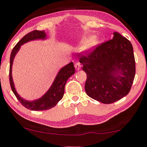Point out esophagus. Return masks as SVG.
Segmentation results:
<instances>
[{
  "label": "esophagus",
  "mask_w": 147,
  "mask_h": 147,
  "mask_svg": "<svg viewBox=\"0 0 147 147\" xmlns=\"http://www.w3.org/2000/svg\"><path fill=\"white\" fill-rule=\"evenodd\" d=\"M75 69H76L77 70H80V69L81 68V64H80V63L77 62L75 64Z\"/></svg>",
  "instance_id": "34e87169"
}]
</instances>
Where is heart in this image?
Here are the masks:
<instances>
[{"instance_id": "1", "label": "heart", "mask_w": 147, "mask_h": 147, "mask_svg": "<svg viewBox=\"0 0 147 147\" xmlns=\"http://www.w3.org/2000/svg\"><path fill=\"white\" fill-rule=\"evenodd\" d=\"M82 44L84 45L82 47L83 51H88V50L93 49L94 47H96L98 44V40L96 39H93L91 37L89 38H85L82 40Z\"/></svg>"}]
</instances>
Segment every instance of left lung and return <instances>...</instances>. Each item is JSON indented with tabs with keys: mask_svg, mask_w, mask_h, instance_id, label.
<instances>
[{
	"mask_svg": "<svg viewBox=\"0 0 147 147\" xmlns=\"http://www.w3.org/2000/svg\"><path fill=\"white\" fill-rule=\"evenodd\" d=\"M80 54L86 73L85 91L89 97L111 104L128 94L135 75V61L130 42L114 33L112 40L97 45L91 51Z\"/></svg>",
	"mask_w": 147,
	"mask_h": 147,
	"instance_id": "left-lung-1",
	"label": "left lung"
}]
</instances>
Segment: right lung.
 I'll list each match as a JSON object with an SVG mask.
<instances>
[{
    "instance_id": "right-lung-1",
    "label": "right lung",
    "mask_w": 147,
    "mask_h": 147,
    "mask_svg": "<svg viewBox=\"0 0 147 147\" xmlns=\"http://www.w3.org/2000/svg\"><path fill=\"white\" fill-rule=\"evenodd\" d=\"M45 38H46V33L44 30L40 31V30H35L32 32H30L28 34L24 35L23 38L19 40V42L14 46L10 55L9 77L11 88H12L14 94L15 95L18 100L21 102V104L27 109L33 111L47 110V109L54 107L62 99L63 96L64 91H65V85L67 82V80H68L69 77L74 75L75 72L73 63L70 62V63L61 69L51 86L50 87L48 91L40 99L30 102V101H27L23 99L19 96V94L16 91L15 88H14V82L12 77V66L14 56H15L17 51H19V49H20L21 45L27 42L30 41V40L45 39Z\"/></svg>"
}]
</instances>
